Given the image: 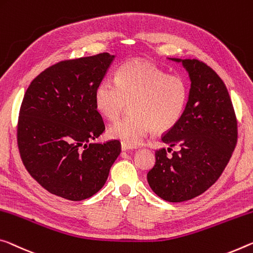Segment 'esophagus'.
Listing matches in <instances>:
<instances>
[{
	"label": "esophagus",
	"mask_w": 253,
	"mask_h": 253,
	"mask_svg": "<svg viewBox=\"0 0 253 253\" xmlns=\"http://www.w3.org/2000/svg\"><path fill=\"white\" fill-rule=\"evenodd\" d=\"M133 146H129V145H127V144H125V143H122V150L123 151H129V150H133Z\"/></svg>",
	"instance_id": "34e87169"
}]
</instances>
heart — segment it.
<instances>
[{"label": "heart", "mask_w": 253, "mask_h": 253, "mask_svg": "<svg viewBox=\"0 0 253 253\" xmlns=\"http://www.w3.org/2000/svg\"><path fill=\"white\" fill-rule=\"evenodd\" d=\"M115 82L105 79L98 84L95 107L110 120L118 118L128 103L133 114L111 124L108 128L110 137L135 146L150 131L164 133L182 118L189 95L182 76L167 74L153 64L135 59L119 67Z\"/></svg>", "instance_id": "obj_1"}]
</instances>
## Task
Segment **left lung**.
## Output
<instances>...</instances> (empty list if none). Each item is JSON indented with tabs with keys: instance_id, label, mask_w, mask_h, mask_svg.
Wrapping results in <instances>:
<instances>
[{
	"instance_id": "obj_1",
	"label": "left lung",
	"mask_w": 253,
	"mask_h": 253,
	"mask_svg": "<svg viewBox=\"0 0 253 253\" xmlns=\"http://www.w3.org/2000/svg\"><path fill=\"white\" fill-rule=\"evenodd\" d=\"M182 63L190 90L180 122L162 136L170 147L155 152L147 173L151 189L170 203L192 199L217 181L238 141V122L225 84L198 59L169 58ZM175 145L180 148L167 155Z\"/></svg>"
}]
</instances>
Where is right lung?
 Masks as SVG:
<instances>
[{
  "label": "right lung",
  "instance_id": "obj_1",
  "mask_svg": "<svg viewBox=\"0 0 253 253\" xmlns=\"http://www.w3.org/2000/svg\"><path fill=\"white\" fill-rule=\"evenodd\" d=\"M115 55L62 61L30 83L19 112L17 139L26 169L58 197L83 200L101 189L120 154L119 141L93 143L106 129L94 92Z\"/></svg>",
  "mask_w": 253,
  "mask_h": 253
}]
</instances>
